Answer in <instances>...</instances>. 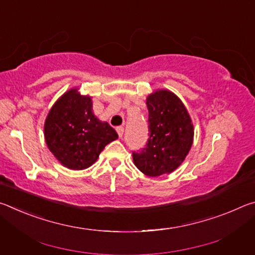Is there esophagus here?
<instances>
[{
	"label": "esophagus",
	"mask_w": 255,
	"mask_h": 255,
	"mask_svg": "<svg viewBox=\"0 0 255 255\" xmlns=\"http://www.w3.org/2000/svg\"><path fill=\"white\" fill-rule=\"evenodd\" d=\"M116 130H117L119 137H120V138H123V136H124V131H125V128H124V127H117V129H116Z\"/></svg>",
	"instance_id": "esophagus-1"
}]
</instances>
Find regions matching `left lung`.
<instances>
[{
    "mask_svg": "<svg viewBox=\"0 0 255 255\" xmlns=\"http://www.w3.org/2000/svg\"><path fill=\"white\" fill-rule=\"evenodd\" d=\"M146 105L148 140L144 148L132 152L133 163L148 176L171 173L184 161L191 148V119L180 99L167 90L150 94Z\"/></svg>",
    "mask_w": 255,
    "mask_h": 255,
    "instance_id": "left-lung-1",
    "label": "left lung"
}]
</instances>
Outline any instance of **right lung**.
I'll use <instances>...</instances> for the list:
<instances>
[{
  "label": "right lung",
  "instance_id": "right-lung-1",
  "mask_svg": "<svg viewBox=\"0 0 255 255\" xmlns=\"http://www.w3.org/2000/svg\"><path fill=\"white\" fill-rule=\"evenodd\" d=\"M118 133L92 111L90 97L76 89L67 91L51 108L45 123V139L55 157L64 166L83 170L97 161L105 146Z\"/></svg>",
  "mask_w": 255,
  "mask_h": 255
}]
</instances>
